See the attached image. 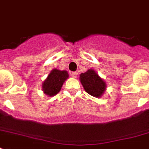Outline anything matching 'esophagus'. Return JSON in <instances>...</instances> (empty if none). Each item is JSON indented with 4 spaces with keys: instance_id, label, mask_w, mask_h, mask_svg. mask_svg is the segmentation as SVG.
Instances as JSON below:
<instances>
[{
    "instance_id": "obj_1",
    "label": "esophagus",
    "mask_w": 149,
    "mask_h": 149,
    "mask_svg": "<svg viewBox=\"0 0 149 149\" xmlns=\"http://www.w3.org/2000/svg\"><path fill=\"white\" fill-rule=\"evenodd\" d=\"M77 75H78V73H77V72H72L70 73V76H71V77H72V78H77Z\"/></svg>"
}]
</instances>
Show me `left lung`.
<instances>
[{
  "label": "left lung",
  "instance_id": "obj_1",
  "mask_svg": "<svg viewBox=\"0 0 149 149\" xmlns=\"http://www.w3.org/2000/svg\"><path fill=\"white\" fill-rule=\"evenodd\" d=\"M79 81L86 93L94 97H101L106 91V82L93 69L79 75Z\"/></svg>",
  "mask_w": 149,
  "mask_h": 149
}]
</instances>
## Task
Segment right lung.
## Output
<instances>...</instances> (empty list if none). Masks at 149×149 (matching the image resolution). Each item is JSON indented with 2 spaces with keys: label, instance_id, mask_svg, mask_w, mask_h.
<instances>
[{
  "label": "right lung",
  "instance_id": "1",
  "mask_svg": "<svg viewBox=\"0 0 149 149\" xmlns=\"http://www.w3.org/2000/svg\"><path fill=\"white\" fill-rule=\"evenodd\" d=\"M69 78L66 70H59L53 69L51 70L47 78L43 81L42 90L45 95L53 97L61 91L64 82Z\"/></svg>",
  "mask_w": 149,
  "mask_h": 149
}]
</instances>
